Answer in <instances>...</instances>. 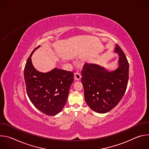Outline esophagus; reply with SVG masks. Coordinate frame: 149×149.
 <instances>
[{
  "label": "esophagus",
  "instance_id": "esophagus-1",
  "mask_svg": "<svg viewBox=\"0 0 149 149\" xmlns=\"http://www.w3.org/2000/svg\"><path fill=\"white\" fill-rule=\"evenodd\" d=\"M81 75L79 72H75L74 74V79L75 80L79 81L81 79Z\"/></svg>",
  "mask_w": 149,
  "mask_h": 149
}]
</instances>
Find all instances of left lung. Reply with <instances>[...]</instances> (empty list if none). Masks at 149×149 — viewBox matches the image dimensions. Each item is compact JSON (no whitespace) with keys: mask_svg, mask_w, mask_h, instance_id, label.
<instances>
[{"mask_svg":"<svg viewBox=\"0 0 149 149\" xmlns=\"http://www.w3.org/2000/svg\"><path fill=\"white\" fill-rule=\"evenodd\" d=\"M114 52L119 56L118 67L116 70L110 71L97 64L86 63L82 70L85 100L90 108L98 113H107L115 107L127 89L129 62L117 44Z\"/></svg>","mask_w":149,"mask_h":149,"instance_id":"obj_1","label":"left lung"}]
</instances>
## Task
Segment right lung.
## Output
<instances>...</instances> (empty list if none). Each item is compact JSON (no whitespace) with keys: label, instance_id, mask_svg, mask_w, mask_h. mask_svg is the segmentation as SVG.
Listing matches in <instances>:
<instances>
[{"label":"right lung","instance_id":"1","mask_svg":"<svg viewBox=\"0 0 149 149\" xmlns=\"http://www.w3.org/2000/svg\"><path fill=\"white\" fill-rule=\"evenodd\" d=\"M27 59L24 79L27 94L31 102L40 111L55 116L61 111L67 103L69 90L74 82V73L55 68L48 72H40L33 67L31 56Z\"/></svg>","mask_w":149,"mask_h":149}]
</instances>
